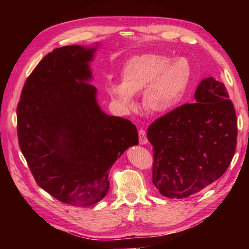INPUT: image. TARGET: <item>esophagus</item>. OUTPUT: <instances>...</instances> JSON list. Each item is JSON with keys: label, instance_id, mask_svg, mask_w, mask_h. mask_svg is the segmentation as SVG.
I'll return each mask as SVG.
<instances>
[{"label": "esophagus", "instance_id": "34e87169", "mask_svg": "<svg viewBox=\"0 0 249 249\" xmlns=\"http://www.w3.org/2000/svg\"><path fill=\"white\" fill-rule=\"evenodd\" d=\"M139 142L141 145H144V144H147V137H146V133L144 130H140L139 131Z\"/></svg>", "mask_w": 249, "mask_h": 249}]
</instances>
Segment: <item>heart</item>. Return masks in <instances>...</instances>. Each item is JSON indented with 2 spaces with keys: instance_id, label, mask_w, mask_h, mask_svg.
I'll return each instance as SVG.
<instances>
[{
  "instance_id": "1",
  "label": "heart",
  "mask_w": 249,
  "mask_h": 249,
  "mask_svg": "<svg viewBox=\"0 0 249 249\" xmlns=\"http://www.w3.org/2000/svg\"><path fill=\"white\" fill-rule=\"evenodd\" d=\"M190 76V65L186 59L171 60L162 54L145 53L127 60L120 71L122 83H112L107 91L125 110L134 106V94L143 91L144 109L154 114H165L182 101Z\"/></svg>"
}]
</instances>
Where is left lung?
I'll list each match as a JSON object with an SVG mask.
<instances>
[{
    "label": "left lung",
    "mask_w": 249,
    "mask_h": 249,
    "mask_svg": "<svg viewBox=\"0 0 249 249\" xmlns=\"http://www.w3.org/2000/svg\"><path fill=\"white\" fill-rule=\"evenodd\" d=\"M196 103L185 104L148 126L154 146L153 183L169 198H186L228 169L237 144V117L224 84L203 79Z\"/></svg>",
    "instance_id": "8db88e82"
}]
</instances>
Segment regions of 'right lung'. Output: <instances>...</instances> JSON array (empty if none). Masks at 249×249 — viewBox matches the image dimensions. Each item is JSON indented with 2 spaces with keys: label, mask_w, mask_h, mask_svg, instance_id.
I'll list each match as a JSON object with an SVG mask.
<instances>
[{
  "label": "right lung",
  "mask_w": 249,
  "mask_h": 249,
  "mask_svg": "<svg viewBox=\"0 0 249 249\" xmlns=\"http://www.w3.org/2000/svg\"><path fill=\"white\" fill-rule=\"evenodd\" d=\"M100 47L67 46L44 57L18 106V142L37 184L61 202L93 206L109 189V170L138 144L129 119L105 113L90 84Z\"/></svg>",
  "instance_id": "obj_1"
}]
</instances>
